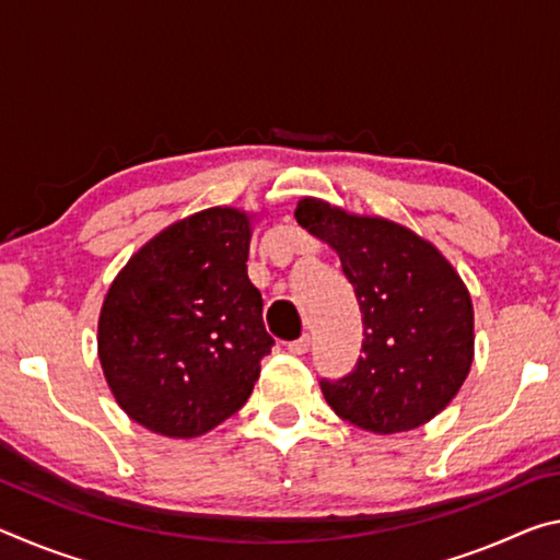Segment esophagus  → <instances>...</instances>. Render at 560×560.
<instances>
[{
    "label": "esophagus",
    "mask_w": 560,
    "mask_h": 560,
    "mask_svg": "<svg viewBox=\"0 0 560 560\" xmlns=\"http://www.w3.org/2000/svg\"><path fill=\"white\" fill-rule=\"evenodd\" d=\"M308 348H311V336H308V334H303L301 338L291 340V343H289V353H293V355H303V353H308Z\"/></svg>",
    "instance_id": "34e87169"
}]
</instances>
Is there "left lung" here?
<instances>
[{
	"label": "left lung",
	"mask_w": 560,
	"mask_h": 560,
	"mask_svg": "<svg viewBox=\"0 0 560 560\" xmlns=\"http://www.w3.org/2000/svg\"><path fill=\"white\" fill-rule=\"evenodd\" d=\"M296 222L328 242L363 314L353 371L320 377L326 402L360 430L393 434L450 405L474 358L469 291L422 236L381 217H355L306 197Z\"/></svg>",
	"instance_id": "1"
}]
</instances>
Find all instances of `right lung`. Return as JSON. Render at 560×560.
<instances>
[{
    "instance_id": "1",
    "label": "right lung",
    "mask_w": 560,
    "mask_h": 560,
    "mask_svg": "<svg viewBox=\"0 0 560 560\" xmlns=\"http://www.w3.org/2000/svg\"><path fill=\"white\" fill-rule=\"evenodd\" d=\"M249 217L212 207L150 240L110 283L98 358L118 405L165 438H197L252 395L273 338L246 277Z\"/></svg>"
}]
</instances>
